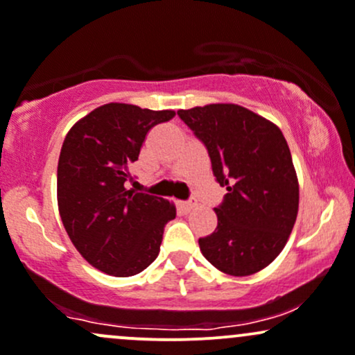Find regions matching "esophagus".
I'll list each match as a JSON object with an SVG mask.
<instances>
[{
    "label": "esophagus",
    "instance_id": "obj_1",
    "mask_svg": "<svg viewBox=\"0 0 355 355\" xmlns=\"http://www.w3.org/2000/svg\"><path fill=\"white\" fill-rule=\"evenodd\" d=\"M196 206H197V202H196V200H192V199L182 200V202H178V207H180L184 212H190Z\"/></svg>",
    "mask_w": 355,
    "mask_h": 355
}]
</instances>
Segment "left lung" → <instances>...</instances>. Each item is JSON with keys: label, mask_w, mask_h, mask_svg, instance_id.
Instances as JSON below:
<instances>
[{"label": "left lung", "mask_w": 355, "mask_h": 355, "mask_svg": "<svg viewBox=\"0 0 355 355\" xmlns=\"http://www.w3.org/2000/svg\"><path fill=\"white\" fill-rule=\"evenodd\" d=\"M207 148L212 173L227 193L214 207L218 226L199 238L218 270L243 277L266 268L282 252L296 223L300 185L284 134L262 115L211 103L178 110Z\"/></svg>", "instance_id": "1"}]
</instances>
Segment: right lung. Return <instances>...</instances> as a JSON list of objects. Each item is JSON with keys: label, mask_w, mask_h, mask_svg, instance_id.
Masks as SVG:
<instances>
[{"label": "right lung", "mask_w": 355, "mask_h": 355, "mask_svg": "<svg viewBox=\"0 0 355 355\" xmlns=\"http://www.w3.org/2000/svg\"><path fill=\"white\" fill-rule=\"evenodd\" d=\"M173 110L107 103L76 122L58 163V206L71 241L85 260L115 277L155 262L163 230L177 216L162 197L125 189L149 129Z\"/></svg>", "instance_id": "obj_1"}]
</instances>
